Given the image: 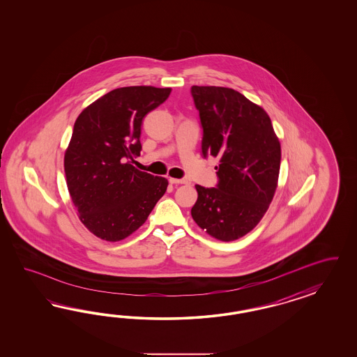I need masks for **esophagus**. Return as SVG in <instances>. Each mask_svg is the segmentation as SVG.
I'll return each mask as SVG.
<instances>
[{
	"label": "esophagus",
	"mask_w": 357,
	"mask_h": 357,
	"mask_svg": "<svg viewBox=\"0 0 357 357\" xmlns=\"http://www.w3.org/2000/svg\"><path fill=\"white\" fill-rule=\"evenodd\" d=\"M172 184H188L187 179H178V178H170L169 179Z\"/></svg>",
	"instance_id": "34e87169"
}]
</instances>
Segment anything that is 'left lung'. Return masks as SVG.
<instances>
[{
  "label": "left lung",
  "mask_w": 357,
  "mask_h": 357,
  "mask_svg": "<svg viewBox=\"0 0 357 357\" xmlns=\"http://www.w3.org/2000/svg\"><path fill=\"white\" fill-rule=\"evenodd\" d=\"M203 154L217 157V188L196 184L195 222L222 242L246 236L266 215L280 173L281 146L268 114L237 90L191 87Z\"/></svg>",
  "instance_id": "1"
}]
</instances>
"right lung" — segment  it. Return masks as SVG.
Returning <instances> with one entry per match:
<instances>
[{"label":"right lung","instance_id":"1","mask_svg":"<svg viewBox=\"0 0 357 357\" xmlns=\"http://www.w3.org/2000/svg\"><path fill=\"white\" fill-rule=\"evenodd\" d=\"M170 93V87H119L77 118L64 154L66 185L81 222L103 241L130 237L166 192V178L132 163L140 155L144 116Z\"/></svg>","mask_w":357,"mask_h":357}]
</instances>
